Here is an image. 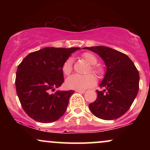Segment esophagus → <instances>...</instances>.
<instances>
[{
	"label": "esophagus",
	"mask_w": 150,
	"mask_h": 150,
	"mask_svg": "<svg viewBox=\"0 0 150 150\" xmlns=\"http://www.w3.org/2000/svg\"><path fill=\"white\" fill-rule=\"evenodd\" d=\"M76 92L81 93V94H84V93H85V90H76Z\"/></svg>",
	"instance_id": "1"
}]
</instances>
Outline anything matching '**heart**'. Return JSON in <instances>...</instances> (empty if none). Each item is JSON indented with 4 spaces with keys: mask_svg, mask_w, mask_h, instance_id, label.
I'll return each instance as SVG.
<instances>
[{
    "mask_svg": "<svg viewBox=\"0 0 150 150\" xmlns=\"http://www.w3.org/2000/svg\"><path fill=\"white\" fill-rule=\"evenodd\" d=\"M81 58L86 61L89 64L95 65L97 62V58L92 53L89 52L83 53L81 55ZM73 70V61L68 58L64 62L62 66V71L64 75H68ZM91 71L95 75H99L101 74V70L94 65L91 67ZM96 78L94 75H87L85 76L78 75H73L67 78L65 81V85L68 89H76V90H83L89 88L95 85Z\"/></svg>",
    "mask_w": 150,
    "mask_h": 150,
    "instance_id": "1",
    "label": "heart"
}]
</instances>
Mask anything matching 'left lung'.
<instances>
[{
    "instance_id": "8db88e82",
    "label": "left lung",
    "mask_w": 150,
    "mask_h": 150,
    "mask_svg": "<svg viewBox=\"0 0 150 150\" xmlns=\"http://www.w3.org/2000/svg\"><path fill=\"white\" fill-rule=\"evenodd\" d=\"M97 53L106 65L97 98L89 104L91 112L104 120L117 119L128 111L137 96L140 75L133 62L124 53L103 46L85 47Z\"/></svg>"
}]
</instances>
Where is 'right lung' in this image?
<instances>
[{
	"mask_svg": "<svg viewBox=\"0 0 150 150\" xmlns=\"http://www.w3.org/2000/svg\"><path fill=\"white\" fill-rule=\"evenodd\" d=\"M80 49L44 48L30 53L18 65L17 94L22 108L32 119L52 123L64 114L74 91L51 92L63 83L62 66L72 53Z\"/></svg>",
	"mask_w": 150,
	"mask_h": 150,
	"instance_id": "obj_1",
	"label": "right lung"
}]
</instances>
